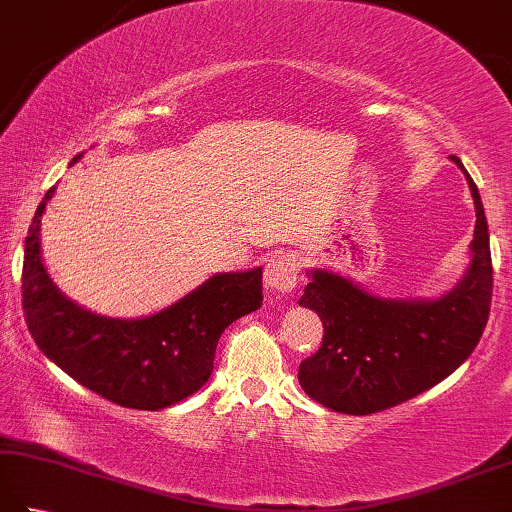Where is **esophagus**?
I'll list each match as a JSON object with an SVG mask.
<instances>
[{"label":"esophagus","mask_w":512,"mask_h":512,"mask_svg":"<svg viewBox=\"0 0 512 512\" xmlns=\"http://www.w3.org/2000/svg\"><path fill=\"white\" fill-rule=\"evenodd\" d=\"M301 266L303 259L295 253H279L273 259H268L264 270L266 288L275 292H292L297 286Z\"/></svg>","instance_id":"esophagus-1"}]
</instances>
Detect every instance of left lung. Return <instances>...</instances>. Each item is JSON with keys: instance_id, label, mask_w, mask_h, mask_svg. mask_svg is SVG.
Masks as SVG:
<instances>
[{"instance_id": "obj_1", "label": "left lung", "mask_w": 512, "mask_h": 512, "mask_svg": "<svg viewBox=\"0 0 512 512\" xmlns=\"http://www.w3.org/2000/svg\"><path fill=\"white\" fill-rule=\"evenodd\" d=\"M475 200V233L466 275L436 301H402L367 295L350 279L312 270L299 306L323 321L317 354L299 365L303 391L323 407L367 416L396 407L455 372L486 328L493 297L488 224L473 178L451 156Z\"/></svg>"}]
</instances>
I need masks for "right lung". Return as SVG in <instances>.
Returning <instances> with one entry per match:
<instances>
[{"label": "right lung", "mask_w": 512, "mask_h": 512, "mask_svg": "<svg viewBox=\"0 0 512 512\" xmlns=\"http://www.w3.org/2000/svg\"><path fill=\"white\" fill-rule=\"evenodd\" d=\"M52 193L32 217L21 270V301L39 350L121 407L158 411L195 394L213 372L222 332L262 306V268L215 275L145 319L101 317L65 297L43 266L39 224Z\"/></svg>", "instance_id": "obj_1"}]
</instances>
